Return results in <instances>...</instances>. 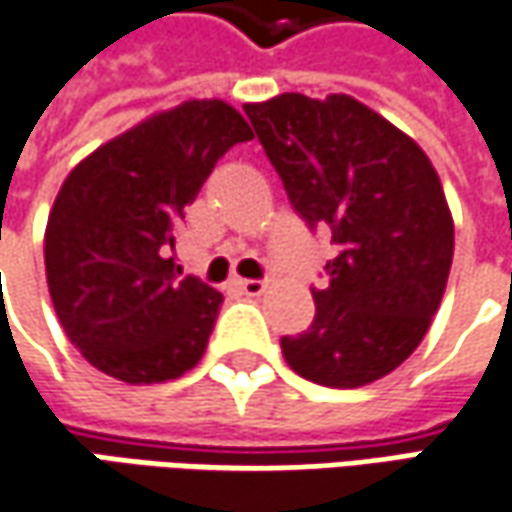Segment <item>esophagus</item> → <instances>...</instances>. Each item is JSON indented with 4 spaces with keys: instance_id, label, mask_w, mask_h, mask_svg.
Listing matches in <instances>:
<instances>
[{
    "instance_id": "34e87169",
    "label": "esophagus",
    "mask_w": 512,
    "mask_h": 512,
    "mask_svg": "<svg viewBox=\"0 0 512 512\" xmlns=\"http://www.w3.org/2000/svg\"><path fill=\"white\" fill-rule=\"evenodd\" d=\"M236 287H239L245 296H262V293L267 290L265 282H259V279H239V282H236Z\"/></svg>"
}]
</instances>
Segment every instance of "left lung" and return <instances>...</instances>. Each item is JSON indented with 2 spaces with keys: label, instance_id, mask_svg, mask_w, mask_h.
Segmentation results:
<instances>
[{
  "label": "left lung",
  "instance_id": "left-lung-1",
  "mask_svg": "<svg viewBox=\"0 0 512 512\" xmlns=\"http://www.w3.org/2000/svg\"><path fill=\"white\" fill-rule=\"evenodd\" d=\"M267 159L307 225L342 253L316 316L282 339L290 370L325 387H362L419 347L453 265V213L433 162L404 130L347 93H279L245 105Z\"/></svg>",
  "mask_w": 512,
  "mask_h": 512
}]
</instances>
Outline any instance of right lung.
<instances>
[{
    "mask_svg": "<svg viewBox=\"0 0 512 512\" xmlns=\"http://www.w3.org/2000/svg\"><path fill=\"white\" fill-rule=\"evenodd\" d=\"M253 139L222 99L153 113L85 156L45 227V276L68 339L128 384L179 379L205 356L222 293L165 256L219 156Z\"/></svg>",
    "mask_w": 512,
    "mask_h": 512,
    "instance_id": "right-lung-1",
    "label": "right lung"
}]
</instances>
